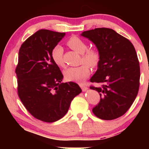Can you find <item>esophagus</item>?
<instances>
[{"instance_id": "obj_1", "label": "esophagus", "mask_w": 149, "mask_h": 149, "mask_svg": "<svg viewBox=\"0 0 149 149\" xmlns=\"http://www.w3.org/2000/svg\"><path fill=\"white\" fill-rule=\"evenodd\" d=\"M79 85H80L81 88L83 90V91H85L86 90H87V89H88V88H87V87H86L85 85H83V84H80Z\"/></svg>"}]
</instances>
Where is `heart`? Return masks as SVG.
Wrapping results in <instances>:
<instances>
[{
    "label": "heart",
    "instance_id": "heart-1",
    "mask_svg": "<svg viewBox=\"0 0 149 149\" xmlns=\"http://www.w3.org/2000/svg\"><path fill=\"white\" fill-rule=\"evenodd\" d=\"M66 44L68 46L79 54H82L81 61L83 63L80 66L75 67H69L64 72L65 79L67 81H73L76 83H82L87 79L90 74L91 67L97 66L100 62V53L96 49H87V45L81 38L76 36H72L67 40ZM64 49L60 45H56L52 51V58L54 62L57 66L60 67L64 66V62L63 60ZM88 65H87L86 64Z\"/></svg>",
    "mask_w": 149,
    "mask_h": 149
}]
</instances>
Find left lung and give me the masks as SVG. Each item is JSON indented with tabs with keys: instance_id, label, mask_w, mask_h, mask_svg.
<instances>
[{
	"instance_id": "left-lung-1",
	"label": "left lung",
	"mask_w": 149,
	"mask_h": 149,
	"mask_svg": "<svg viewBox=\"0 0 149 149\" xmlns=\"http://www.w3.org/2000/svg\"><path fill=\"white\" fill-rule=\"evenodd\" d=\"M81 35L95 45L100 57L90 79L91 83L101 85L90 87L100 95L93 113L101 119H117L128 111L139 89L140 71L135 48L127 38L110 28H95Z\"/></svg>"
}]
</instances>
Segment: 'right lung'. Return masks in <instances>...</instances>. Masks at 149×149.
<instances>
[{"instance_id": "1", "label": "right lung", "mask_w": 149, "mask_h": 149, "mask_svg": "<svg viewBox=\"0 0 149 149\" xmlns=\"http://www.w3.org/2000/svg\"><path fill=\"white\" fill-rule=\"evenodd\" d=\"M64 32L40 30L19 51L15 69L19 97L36 119L55 122L66 115L73 98L82 90L74 82L61 83L63 74L52 58V51Z\"/></svg>"}]
</instances>
